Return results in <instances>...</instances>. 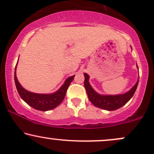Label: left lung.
Segmentation results:
<instances>
[{
  "label": "left lung",
  "mask_w": 154,
  "mask_h": 154,
  "mask_svg": "<svg viewBox=\"0 0 154 154\" xmlns=\"http://www.w3.org/2000/svg\"><path fill=\"white\" fill-rule=\"evenodd\" d=\"M137 68H138V66H137ZM84 86L90 102L97 107L107 110V111L116 110L124 106L133 97V94L136 91L137 87H138L139 81L138 78L134 86L132 87L126 93L117 95H103L97 93L91 87L89 84V75L87 73H84Z\"/></svg>",
  "instance_id": "1"
}]
</instances>
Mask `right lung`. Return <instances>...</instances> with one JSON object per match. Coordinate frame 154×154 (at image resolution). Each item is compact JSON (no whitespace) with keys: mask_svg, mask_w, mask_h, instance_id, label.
I'll return each instance as SVG.
<instances>
[{"mask_svg":"<svg viewBox=\"0 0 154 154\" xmlns=\"http://www.w3.org/2000/svg\"><path fill=\"white\" fill-rule=\"evenodd\" d=\"M16 63L14 72V80L18 93L21 98L27 104L33 107L34 109L39 110V111H48L52 109H55L63 102L65 98L67 89L74 79L75 75L68 77L65 81L64 84L60 86V88L57 91L52 94H37L27 91L22 87L18 81L16 77Z\"/></svg>","mask_w":154,"mask_h":154,"instance_id":"1","label":"right lung"}]
</instances>
